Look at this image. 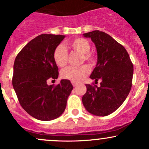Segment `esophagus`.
I'll use <instances>...</instances> for the list:
<instances>
[{
	"instance_id": "34e87169",
	"label": "esophagus",
	"mask_w": 149,
	"mask_h": 149,
	"mask_svg": "<svg viewBox=\"0 0 149 149\" xmlns=\"http://www.w3.org/2000/svg\"><path fill=\"white\" fill-rule=\"evenodd\" d=\"M71 83H72V85H73V87H75V86H77V85H78V83L73 82V81H72Z\"/></svg>"
}]
</instances>
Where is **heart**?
I'll return each mask as SVG.
<instances>
[{
  "label": "heart",
  "mask_w": 149,
  "mask_h": 149,
  "mask_svg": "<svg viewBox=\"0 0 149 149\" xmlns=\"http://www.w3.org/2000/svg\"><path fill=\"white\" fill-rule=\"evenodd\" d=\"M67 46L74 52L81 54V63L86 61L92 66L95 63V55L91 52V44L88 41L82 37H78L68 42ZM53 58L58 66L63 67L68 63V51L63 45H59L55 48L53 53ZM90 70L87 65L80 66H68L61 71V76L64 79L69 80L73 82H78L86 78L89 73Z\"/></svg>",
  "instance_id": "1"
}]
</instances>
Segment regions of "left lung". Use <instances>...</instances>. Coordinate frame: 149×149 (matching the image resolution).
<instances>
[{"mask_svg": "<svg viewBox=\"0 0 149 149\" xmlns=\"http://www.w3.org/2000/svg\"><path fill=\"white\" fill-rule=\"evenodd\" d=\"M96 47L97 62L90 78L100 86L86 84L82 97L85 108L97 116H107L117 110L130 93L134 66L128 52L122 45L104 32L94 30L83 34Z\"/></svg>", "mask_w": 149, "mask_h": 149, "instance_id": "8db88e82", "label": "left lung"}]
</instances>
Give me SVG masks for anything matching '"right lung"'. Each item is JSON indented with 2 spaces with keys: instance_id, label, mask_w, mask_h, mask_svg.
<instances>
[{
  "instance_id": "obj_1",
  "label": "right lung",
  "mask_w": 149,
  "mask_h": 149,
  "mask_svg": "<svg viewBox=\"0 0 149 149\" xmlns=\"http://www.w3.org/2000/svg\"><path fill=\"white\" fill-rule=\"evenodd\" d=\"M64 37L48 34L37 36L24 46L15 60L12 83L17 99L22 108L39 120L59 117L73 90L71 81L66 79L56 86L47 85V80L58 78L53 53Z\"/></svg>"
}]
</instances>
